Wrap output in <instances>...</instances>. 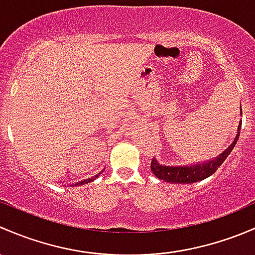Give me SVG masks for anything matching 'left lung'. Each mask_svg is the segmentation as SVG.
I'll return each instance as SVG.
<instances>
[{
  "label": "left lung",
  "instance_id": "obj_1",
  "mask_svg": "<svg viewBox=\"0 0 255 255\" xmlns=\"http://www.w3.org/2000/svg\"><path fill=\"white\" fill-rule=\"evenodd\" d=\"M241 114H242V108H241ZM241 127H242V122L238 125L237 133H236L233 142L217 157H214V158L209 159V161L201 162V163L188 164V166H164V164L159 163L156 158H152V173L158 179L167 183H172V184H191V183L206 179V178H209L210 175H212L219 169V167L224 163L225 159L227 158L228 154L233 149V147L236 146L238 137H240L238 131L241 130Z\"/></svg>",
  "mask_w": 255,
  "mask_h": 255
}]
</instances>
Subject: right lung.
I'll list each match as a JSON object with an SVG mask.
<instances>
[{
    "label": "right lung",
    "mask_w": 255,
    "mask_h": 255,
    "mask_svg": "<svg viewBox=\"0 0 255 255\" xmlns=\"http://www.w3.org/2000/svg\"><path fill=\"white\" fill-rule=\"evenodd\" d=\"M98 175H99V174H97V175H94V177H93V178H89V179H86V180H82V182H80V183H77V184H76V185H82V184H88V183H89V182H93V180H94V179H96V178H97V177H98Z\"/></svg>",
    "instance_id": "add662e5"
}]
</instances>
